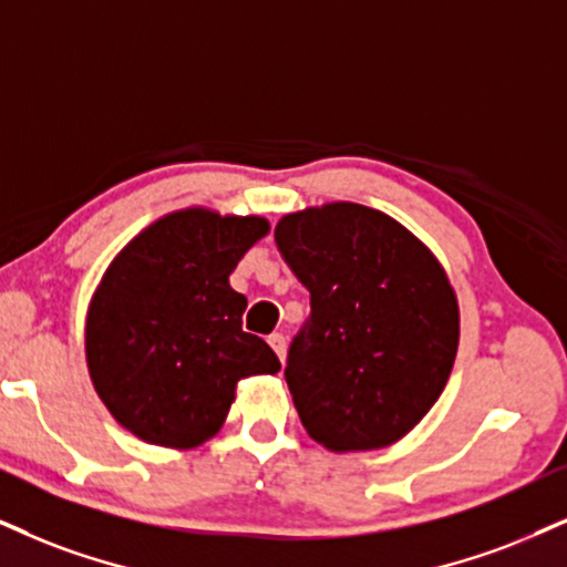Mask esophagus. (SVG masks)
Here are the masks:
<instances>
[{
  "label": "esophagus",
  "instance_id": "esophagus-1",
  "mask_svg": "<svg viewBox=\"0 0 567 567\" xmlns=\"http://www.w3.org/2000/svg\"><path fill=\"white\" fill-rule=\"evenodd\" d=\"M268 344L272 347V352L278 354V360H286V339L281 337V333H270L268 337Z\"/></svg>",
  "mask_w": 567,
  "mask_h": 567
}]
</instances>
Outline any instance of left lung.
<instances>
[{"mask_svg":"<svg viewBox=\"0 0 567 567\" xmlns=\"http://www.w3.org/2000/svg\"><path fill=\"white\" fill-rule=\"evenodd\" d=\"M276 244L310 291L286 365L299 421L333 452L400 442L442 396L457 354L460 307L442 262L354 202L284 215Z\"/></svg>","mask_w":567,"mask_h":567,"instance_id":"obj_1","label":"left lung"}]
</instances>
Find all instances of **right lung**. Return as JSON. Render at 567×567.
<instances>
[{
	"mask_svg": "<svg viewBox=\"0 0 567 567\" xmlns=\"http://www.w3.org/2000/svg\"><path fill=\"white\" fill-rule=\"evenodd\" d=\"M260 215L188 207L146 226L104 270L86 316V365L110 415L146 444L192 450L226 423L236 383L281 362L241 328L228 276L268 236Z\"/></svg>",
	"mask_w": 567,
	"mask_h": 567,
	"instance_id": "1",
	"label": "right lung"
}]
</instances>
